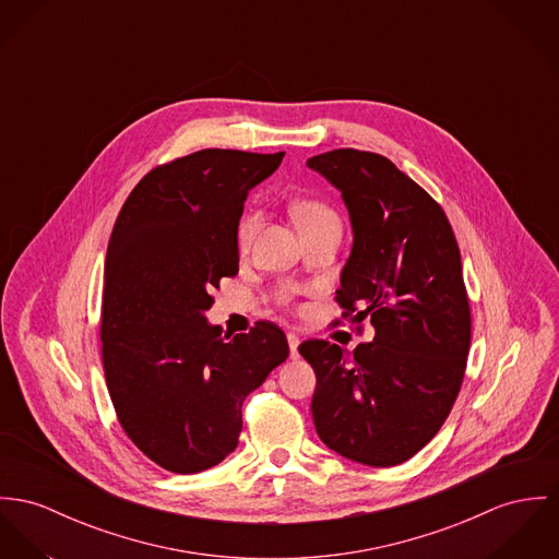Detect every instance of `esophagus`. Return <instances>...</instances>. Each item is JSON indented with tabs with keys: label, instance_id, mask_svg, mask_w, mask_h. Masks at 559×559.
<instances>
[{
	"label": "esophagus",
	"instance_id": "1",
	"mask_svg": "<svg viewBox=\"0 0 559 559\" xmlns=\"http://www.w3.org/2000/svg\"><path fill=\"white\" fill-rule=\"evenodd\" d=\"M287 343H289V353H292V357L294 359H298L300 357V353H298V346H300V336H296V334H287Z\"/></svg>",
	"mask_w": 559,
	"mask_h": 559
}]
</instances>
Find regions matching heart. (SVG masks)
Segmentation results:
<instances>
[{"instance_id": "heart-1", "label": "heart", "mask_w": 559, "mask_h": 559, "mask_svg": "<svg viewBox=\"0 0 559 559\" xmlns=\"http://www.w3.org/2000/svg\"><path fill=\"white\" fill-rule=\"evenodd\" d=\"M292 215H294V221L300 227L304 223H312V221H321V218H332L334 213L325 204H321L317 200H300V202H296L292 206ZM258 225V213H247V215L242 216V221L238 225V245L242 249L249 247V242L253 240V234H255Z\"/></svg>"}]
</instances>
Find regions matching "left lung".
<instances>
[{"label": "left lung", "instance_id": "1", "mask_svg": "<svg viewBox=\"0 0 559 559\" xmlns=\"http://www.w3.org/2000/svg\"><path fill=\"white\" fill-rule=\"evenodd\" d=\"M343 195L353 249L336 301L370 319L372 343L300 344L317 374L312 419L346 460L389 468L421 451L449 417L471 350L460 247L444 211L386 157L336 148L306 162Z\"/></svg>", "mask_w": 559, "mask_h": 559}]
</instances>
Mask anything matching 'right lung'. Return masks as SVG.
I'll return each instance as SVG.
<instances>
[{"mask_svg": "<svg viewBox=\"0 0 559 559\" xmlns=\"http://www.w3.org/2000/svg\"><path fill=\"white\" fill-rule=\"evenodd\" d=\"M283 157L198 151L146 174L117 216L102 294L106 385L131 442L170 473L223 462L245 397L289 357L270 321L223 336L206 319L218 281L238 274L247 195Z\"/></svg>", "mask_w": 559, "mask_h": 559, "instance_id": "add662e5", "label": "right lung"}]
</instances>
